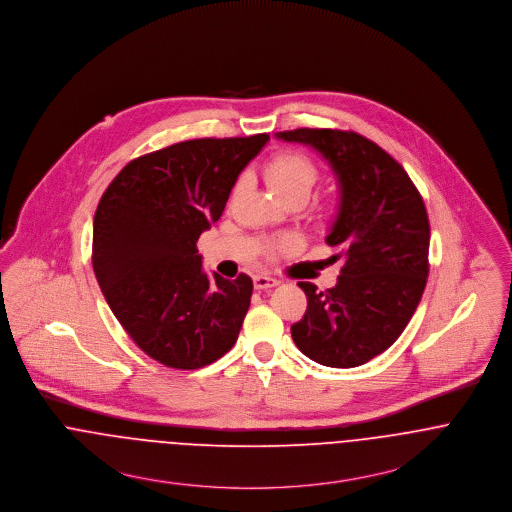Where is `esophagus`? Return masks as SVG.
<instances>
[{"label":"esophagus","mask_w":512,"mask_h":512,"mask_svg":"<svg viewBox=\"0 0 512 512\" xmlns=\"http://www.w3.org/2000/svg\"><path fill=\"white\" fill-rule=\"evenodd\" d=\"M279 284V281L275 277H269V275H255L253 277V286L257 290H269V288H275Z\"/></svg>","instance_id":"1"}]
</instances>
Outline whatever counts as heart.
<instances>
[{
	"instance_id": "heart-1",
	"label": "heart",
	"mask_w": 512,
	"mask_h": 512,
	"mask_svg": "<svg viewBox=\"0 0 512 512\" xmlns=\"http://www.w3.org/2000/svg\"><path fill=\"white\" fill-rule=\"evenodd\" d=\"M265 178L271 190L281 198L294 192H304L308 196L318 178V171L306 155L298 151H283L265 165ZM288 245L290 241H283L281 249Z\"/></svg>"
}]
</instances>
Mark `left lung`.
Wrapping results in <instances>:
<instances>
[{
	"instance_id": "obj_1",
	"label": "left lung",
	"mask_w": 512,
	"mask_h": 512,
	"mask_svg": "<svg viewBox=\"0 0 512 512\" xmlns=\"http://www.w3.org/2000/svg\"><path fill=\"white\" fill-rule=\"evenodd\" d=\"M279 139L314 147L340 182V210L326 243L343 259L338 284L308 298L292 340L326 367H357L389 349L410 322L428 279L430 224L424 200L397 161L367 137L294 129Z\"/></svg>"
}]
</instances>
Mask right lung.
<instances>
[{
	"label": "right lung",
	"mask_w": 512,
	"mask_h": 512,
	"mask_svg": "<svg viewBox=\"0 0 512 512\" xmlns=\"http://www.w3.org/2000/svg\"><path fill=\"white\" fill-rule=\"evenodd\" d=\"M267 141L259 133L174 143L127 163L98 204V284L131 340L167 367L200 369L237 341L253 281L208 277L196 241Z\"/></svg>",
	"instance_id": "add662e5"
}]
</instances>
